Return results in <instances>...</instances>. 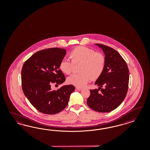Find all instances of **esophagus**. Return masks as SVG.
Wrapping results in <instances>:
<instances>
[{"label":"esophagus","mask_w":150,"mask_h":150,"mask_svg":"<svg viewBox=\"0 0 150 150\" xmlns=\"http://www.w3.org/2000/svg\"><path fill=\"white\" fill-rule=\"evenodd\" d=\"M76 89L78 90V91H81L82 90V88H80V87H76Z\"/></svg>","instance_id":"34e87169"}]
</instances>
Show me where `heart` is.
<instances>
[{"label": "heart", "mask_w": 150, "mask_h": 150, "mask_svg": "<svg viewBox=\"0 0 150 150\" xmlns=\"http://www.w3.org/2000/svg\"><path fill=\"white\" fill-rule=\"evenodd\" d=\"M69 57L71 62L67 59H62L59 64V69L64 74L70 75L73 72V64H80L79 68L80 73L73 75L67 79L69 84L77 87L85 86L91 79H98L105 69V55L85 47H76L70 52Z\"/></svg>", "instance_id": "b5f03b06"}]
</instances>
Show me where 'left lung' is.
Masks as SVG:
<instances>
[{
	"label": "left lung",
	"mask_w": 150,
	"mask_h": 150,
	"mask_svg": "<svg viewBox=\"0 0 150 150\" xmlns=\"http://www.w3.org/2000/svg\"><path fill=\"white\" fill-rule=\"evenodd\" d=\"M97 45L105 53V65L103 72L95 83L99 88L90 90L87 104L95 111L106 113L116 109L125 98L129 71L125 61L117 50L104 45Z\"/></svg>",
	"instance_id": "8db88e82"
}]
</instances>
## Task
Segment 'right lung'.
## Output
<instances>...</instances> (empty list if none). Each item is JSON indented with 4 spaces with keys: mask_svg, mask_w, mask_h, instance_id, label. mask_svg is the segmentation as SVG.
I'll return each instance as SVG.
<instances>
[{
    "mask_svg": "<svg viewBox=\"0 0 150 150\" xmlns=\"http://www.w3.org/2000/svg\"><path fill=\"white\" fill-rule=\"evenodd\" d=\"M63 48H51L37 52L23 64L21 70L23 92L31 104L39 112L54 114L63 110L68 104L71 93L75 90L72 85L57 90V86L65 81L59 64L66 55Z\"/></svg>",
    "mask_w": 150,
    "mask_h": 150,
    "instance_id": "right-lung-1",
    "label": "right lung"
}]
</instances>
